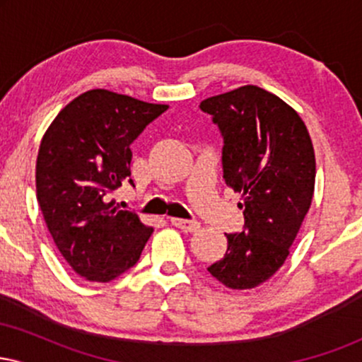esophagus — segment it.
I'll return each instance as SVG.
<instances>
[{"label": "esophagus", "instance_id": "34e87169", "mask_svg": "<svg viewBox=\"0 0 362 362\" xmlns=\"http://www.w3.org/2000/svg\"><path fill=\"white\" fill-rule=\"evenodd\" d=\"M172 224L175 228H180V230L184 231H197L199 226H201V223L199 221H192V219H182V218H172L170 219Z\"/></svg>", "mask_w": 362, "mask_h": 362}]
</instances>
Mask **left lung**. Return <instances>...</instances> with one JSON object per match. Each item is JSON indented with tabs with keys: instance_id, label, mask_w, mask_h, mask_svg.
Wrapping results in <instances>:
<instances>
[{
	"instance_id": "8db88e82",
	"label": "left lung",
	"mask_w": 362,
	"mask_h": 362,
	"mask_svg": "<svg viewBox=\"0 0 362 362\" xmlns=\"http://www.w3.org/2000/svg\"><path fill=\"white\" fill-rule=\"evenodd\" d=\"M221 131L223 177L242 194V233L207 271L230 289H252L284 264L315 190V151L298 112L271 91L245 85L201 102Z\"/></svg>"
}]
</instances>
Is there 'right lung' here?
<instances>
[{"label": "right lung", "mask_w": 362, "mask_h": 362, "mask_svg": "<svg viewBox=\"0 0 362 362\" xmlns=\"http://www.w3.org/2000/svg\"><path fill=\"white\" fill-rule=\"evenodd\" d=\"M168 105L90 90L62 109L40 141L37 201L57 250L78 276L109 282L139 260L153 228L115 206L132 185L131 144Z\"/></svg>", "instance_id": "obj_1"}]
</instances>
